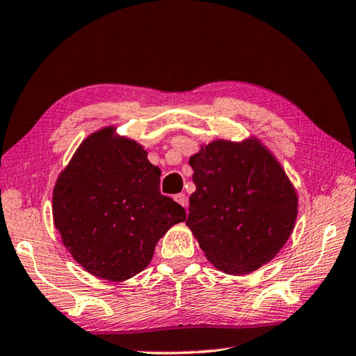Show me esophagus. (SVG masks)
Listing matches in <instances>:
<instances>
[{"label":"esophagus","instance_id":"esophagus-1","mask_svg":"<svg viewBox=\"0 0 356 356\" xmlns=\"http://www.w3.org/2000/svg\"><path fill=\"white\" fill-rule=\"evenodd\" d=\"M173 198H175V201L178 202V204H181L183 207H187V204H188V198L186 197L184 193H178V195H175V197H173Z\"/></svg>","mask_w":356,"mask_h":356}]
</instances>
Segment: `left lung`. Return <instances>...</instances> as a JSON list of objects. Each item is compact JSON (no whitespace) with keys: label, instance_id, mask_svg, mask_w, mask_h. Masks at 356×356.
Instances as JSON below:
<instances>
[{"label":"left lung","instance_id":"8db88e82","mask_svg":"<svg viewBox=\"0 0 356 356\" xmlns=\"http://www.w3.org/2000/svg\"><path fill=\"white\" fill-rule=\"evenodd\" d=\"M188 163L197 191L186 224L210 264L243 277L277 257L298 216V193L278 158L250 135L201 144Z\"/></svg>","mask_w":356,"mask_h":356}]
</instances>
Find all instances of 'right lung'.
Instances as JSON below:
<instances>
[{
  "instance_id": "add662e5",
  "label": "right lung",
  "mask_w": 356,
  "mask_h": 356,
  "mask_svg": "<svg viewBox=\"0 0 356 356\" xmlns=\"http://www.w3.org/2000/svg\"><path fill=\"white\" fill-rule=\"evenodd\" d=\"M161 170L132 138L106 126L81 141L52 193L54 224L86 272L126 281L143 272L186 210L159 192Z\"/></svg>"
}]
</instances>
